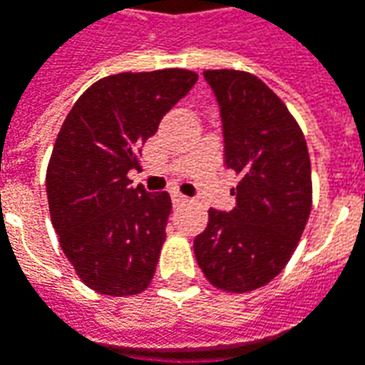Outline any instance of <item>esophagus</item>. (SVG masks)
Instances as JSON below:
<instances>
[{
	"label": "esophagus",
	"instance_id": "esophagus-1",
	"mask_svg": "<svg viewBox=\"0 0 365 365\" xmlns=\"http://www.w3.org/2000/svg\"><path fill=\"white\" fill-rule=\"evenodd\" d=\"M172 202H173V205H180V203L187 202V197H185V195H182L180 192H172Z\"/></svg>",
	"mask_w": 365,
	"mask_h": 365
}]
</instances>
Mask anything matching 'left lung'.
Here are the masks:
<instances>
[{
    "label": "left lung",
    "mask_w": 365,
    "mask_h": 365,
    "mask_svg": "<svg viewBox=\"0 0 365 365\" xmlns=\"http://www.w3.org/2000/svg\"><path fill=\"white\" fill-rule=\"evenodd\" d=\"M222 118L225 168L240 173L232 212L210 210L193 240L203 276L244 294L286 267L312 210V168L304 133L262 79L235 69H207Z\"/></svg>",
    "instance_id": "8db88e82"
}]
</instances>
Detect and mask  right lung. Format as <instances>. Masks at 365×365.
I'll use <instances>...</instances> for the list:
<instances>
[{
    "instance_id": "add662e5",
    "label": "right lung",
    "mask_w": 365,
    "mask_h": 365,
    "mask_svg": "<svg viewBox=\"0 0 365 365\" xmlns=\"http://www.w3.org/2000/svg\"><path fill=\"white\" fill-rule=\"evenodd\" d=\"M195 81L187 69L108 76L59 130L46 175L51 224L78 276L103 296H135L155 274L172 200L133 187L128 172Z\"/></svg>"
}]
</instances>
